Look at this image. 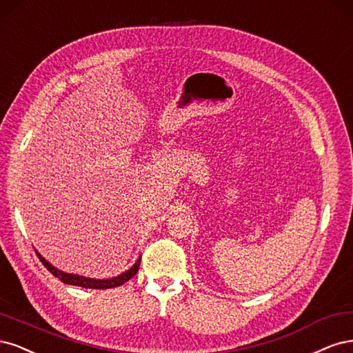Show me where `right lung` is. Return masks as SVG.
Listing matches in <instances>:
<instances>
[{"label":"right lung","mask_w":353,"mask_h":353,"mask_svg":"<svg viewBox=\"0 0 353 353\" xmlns=\"http://www.w3.org/2000/svg\"><path fill=\"white\" fill-rule=\"evenodd\" d=\"M35 252H37L38 258L41 259V263L43 264V267L47 268L54 277H59L65 284H72V286H79V288H85V289H111V288L121 286V284L129 281L136 274V272H138L139 265H141V258H139L128 271H124L123 274H120L117 277H112V279L98 280V279H89V277L77 276V274H69V272L60 271L59 268H55L54 265H51L48 261L45 259L38 251H35Z\"/></svg>","instance_id":"right-lung-1"}]
</instances>
